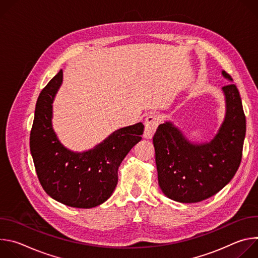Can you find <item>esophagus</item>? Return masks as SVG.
<instances>
[{
  "mask_svg": "<svg viewBox=\"0 0 258 258\" xmlns=\"http://www.w3.org/2000/svg\"><path fill=\"white\" fill-rule=\"evenodd\" d=\"M160 123V117L156 114H150L145 118V131L144 137L146 139H151Z\"/></svg>",
  "mask_w": 258,
  "mask_h": 258,
  "instance_id": "esophagus-1",
  "label": "esophagus"
}]
</instances>
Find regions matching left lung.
<instances>
[{"mask_svg":"<svg viewBox=\"0 0 258 258\" xmlns=\"http://www.w3.org/2000/svg\"><path fill=\"white\" fill-rule=\"evenodd\" d=\"M224 78L233 82L229 73ZM226 116L208 143H191L171 122L162 123L153 137L158 183L163 194L181 203H196L222 190L237 172L246 134V117L234 84L223 87Z\"/></svg>","mask_w":258,"mask_h":258,"instance_id":"8db88e82","label":"left lung"}]
</instances>
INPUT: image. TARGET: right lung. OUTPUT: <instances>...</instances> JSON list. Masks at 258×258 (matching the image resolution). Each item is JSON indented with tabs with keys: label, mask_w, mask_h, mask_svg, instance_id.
<instances>
[{
	"label": "right lung",
	"mask_w": 258,
	"mask_h": 258,
	"mask_svg": "<svg viewBox=\"0 0 258 258\" xmlns=\"http://www.w3.org/2000/svg\"><path fill=\"white\" fill-rule=\"evenodd\" d=\"M63 80L60 71L42 90L35 105L29 147L43 189L67 206L92 208L112 195L118 167L142 140V122L119 128L94 149L78 153L60 143L53 126V102Z\"/></svg>",
	"instance_id": "1"
}]
</instances>
